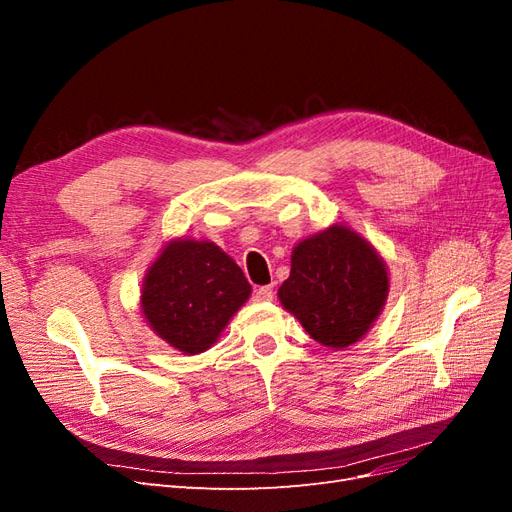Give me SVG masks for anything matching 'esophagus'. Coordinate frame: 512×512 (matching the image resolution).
Here are the masks:
<instances>
[{
  "instance_id": "34e87169",
  "label": "esophagus",
  "mask_w": 512,
  "mask_h": 512,
  "mask_svg": "<svg viewBox=\"0 0 512 512\" xmlns=\"http://www.w3.org/2000/svg\"><path fill=\"white\" fill-rule=\"evenodd\" d=\"M252 297H254V301H258V303L271 301V299H273V288H271V286H260V288L254 290Z\"/></svg>"
}]
</instances>
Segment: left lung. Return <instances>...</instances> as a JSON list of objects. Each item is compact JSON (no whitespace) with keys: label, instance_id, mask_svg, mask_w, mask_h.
Masks as SVG:
<instances>
[{"label":"left lung","instance_id":"8db88e82","mask_svg":"<svg viewBox=\"0 0 512 512\" xmlns=\"http://www.w3.org/2000/svg\"><path fill=\"white\" fill-rule=\"evenodd\" d=\"M389 294L382 258L346 226H331L292 252L282 305L318 344L346 348L367 333Z\"/></svg>","mask_w":512,"mask_h":512}]
</instances>
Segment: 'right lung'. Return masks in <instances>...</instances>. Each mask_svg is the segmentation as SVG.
Listing matches in <instances>:
<instances>
[{"mask_svg": "<svg viewBox=\"0 0 512 512\" xmlns=\"http://www.w3.org/2000/svg\"><path fill=\"white\" fill-rule=\"evenodd\" d=\"M237 262L211 241H173L147 271L143 314L151 329L183 354L211 348L250 297Z\"/></svg>", "mask_w": 512, "mask_h": 512, "instance_id": "obj_1", "label": "right lung"}]
</instances>
